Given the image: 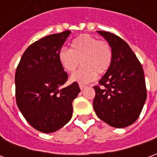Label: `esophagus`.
Instances as JSON below:
<instances>
[{
	"label": "esophagus",
	"mask_w": 157,
	"mask_h": 157,
	"mask_svg": "<svg viewBox=\"0 0 157 157\" xmlns=\"http://www.w3.org/2000/svg\"><path fill=\"white\" fill-rule=\"evenodd\" d=\"M79 86H80V88H81V90H83V89L86 87V86L83 85V84H79Z\"/></svg>",
	"instance_id": "esophagus-1"
}]
</instances>
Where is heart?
<instances>
[{
    "mask_svg": "<svg viewBox=\"0 0 157 157\" xmlns=\"http://www.w3.org/2000/svg\"><path fill=\"white\" fill-rule=\"evenodd\" d=\"M58 57L62 68L68 73L75 72L82 63V67L72 75L71 80L90 82L97 77V73L102 75L109 71L112 65L113 50L107 41L82 34L72 41L71 49L62 48Z\"/></svg>",
    "mask_w": 157,
    "mask_h": 157,
    "instance_id": "b5f03b06",
    "label": "heart"
}]
</instances>
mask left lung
<instances>
[{"instance_id": "left-lung-1", "label": "left lung", "mask_w": 157, "mask_h": 157, "mask_svg": "<svg viewBox=\"0 0 157 157\" xmlns=\"http://www.w3.org/2000/svg\"><path fill=\"white\" fill-rule=\"evenodd\" d=\"M98 32L111 45L113 61L99 85L93 86V109L102 121L124 128L137 120L146 100L143 67L124 39L112 33Z\"/></svg>"}]
</instances>
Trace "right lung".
Wrapping results in <instances>:
<instances>
[{"label":"right lung","instance_id":"right-lung-1","mask_svg":"<svg viewBox=\"0 0 157 157\" xmlns=\"http://www.w3.org/2000/svg\"><path fill=\"white\" fill-rule=\"evenodd\" d=\"M71 31L51 34L29 45L15 74L16 102L32 127L52 133L65 125L72 117V102L80 92L77 82L64 87L68 75L59 61Z\"/></svg>","mask_w":157,"mask_h":157}]
</instances>
